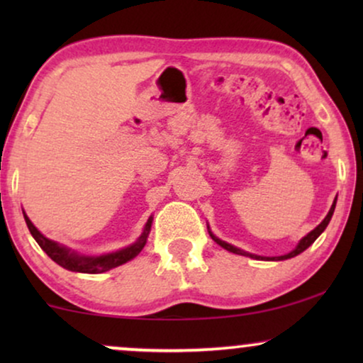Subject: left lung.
I'll list each match as a JSON object with an SVG mask.
<instances>
[{
  "label": "left lung",
  "mask_w": 363,
  "mask_h": 363,
  "mask_svg": "<svg viewBox=\"0 0 363 363\" xmlns=\"http://www.w3.org/2000/svg\"><path fill=\"white\" fill-rule=\"evenodd\" d=\"M335 203H337V198L334 200V203H332V206H330V210H329V213H327V216L324 218V220H322V223L320 225H317L314 230H312L311 233H307V235L302 238V240L297 242V246L294 247V250H292L291 252H287V255H282V256H257V255H252V252H247V251H242V250H240V247H236V246H233V245H230V242H226V241H223V240H220V238L218 236H215L213 235V231L210 230V226H208V233H210V236H211V240L216 242V245H220L221 247H225L226 251H230V252H235V255H240V256H246V257H251V259H261V261H284V259H291V257H294V256H297V255H301L302 251H306L307 247H309L312 242H314L317 238H319L322 233H324V230L327 228V225H329V221H330V218H332V215H334V210H335Z\"/></svg>",
  "instance_id": "8db88e82"
}]
</instances>
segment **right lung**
Here are the masks:
<instances>
[{"label": "right lung", "mask_w": 363, "mask_h": 363, "mask_svg": "<svg viewBox=\"0 0 363 363\" xmlns=\"http://www.w3.org/2000/svg\"><path fill=\"white\" fill-rule=\"evenodd\" d=\"M23 215H24V221H26V225L29 228V233H31L38 245L41 246V250L46 252L54 262H57V264L62 266L64 269L72 271V272H84V274H102V272L111 271L113 267L125 264V262L138 256V252H140L143 250V246L147 245V238L150 235L152 221H153V216L148 218L145 226H143L142 235L138 236L135 242H132V245L122 247V250L106 252V255L87 256V255H79L77 251H74L71 247L64 245H59L57 241L49 240V238L44 236L43 233L33 225V221L29 220L26 213L23 211Z\"/></svg>", "instance_id": "1"}]
</instances>
